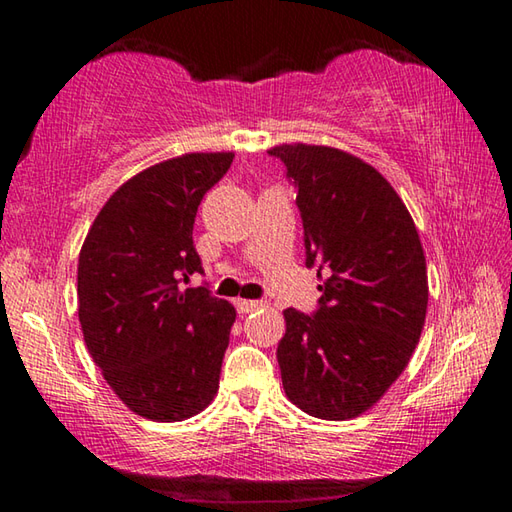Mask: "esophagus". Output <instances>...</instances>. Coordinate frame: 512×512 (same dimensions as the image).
Wrapping results in <instances>:
<instances>
[{"instance_id":"esophagus-1","label":"esophagus","mask_w":512,"mask_h":512,"mask_svg":"<svg viewBox=\"0 0 512 512\" xmlns=\"http://www.w3.org/2000/svg\"><path fill=\"white\" fill-rule=\"evenodd\" d=\"M262 305H264V300H235V307L239 314H248V311H253Z\"/></svg>"}]
</instances>
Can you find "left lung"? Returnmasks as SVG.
Here are the masks:
<instances>
[{"mask_svg": "<svg viewBox=\"0 0 512 512\" xmlns=\"http://www.w3.org/2000/svg\"><path fill=\"white\" fill-rule=\"evenodd\" d=\"M268 155L296 187L305 266L323 291L311 314L284 309V393L314 418H357L402 375L420 339L429 287L418 230L388 180L354 155L307 144Z\"/></svg>", "mask_w": 512, "mask_h": 512, "instance_id": "8db88e82", "label": "left lung"}]
</instances>
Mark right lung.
Segmentation results:
<instances>
[{
  "instance_id": "add662e5",
  "label": "right lung",
  "mask_w": 512,
  "mask_h": 512,
  "mask_svg": "<svg viewBox=\"0 0 512 512\" xmlns=\"http://www.w3.org/2000/svg\"><path fill=\"white\" fill-rule=\"evenodd\" d=\"M232 153H187L121 185L79 255V320L88 352L128 409L180 422L214 400L235 307L203 287L194 221Z\"/></svg>"
}]
</instances>
